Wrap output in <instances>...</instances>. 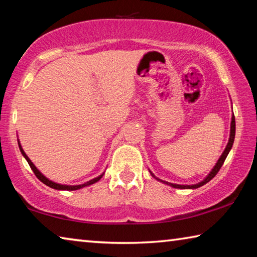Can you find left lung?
Wrapping results in <instances>:
<instances>
[{
	"instance_id": "left-lung-1",
	"label": "left lung",
	"mask_w": 257,
	"mask_h": 257,
	"mask_svg": "<svg viewBox=\"0 0 257 257\" xmlns=\"http://www.w3.org/2000/svg\"><path fill=\"white\" fill-rule=\"evenodd\" d=\"M234 136H235V120H234V115H232V118H231L230 138H229L228 145H226L224 151H223V153H222L221 157L218 158V161H217V163L215 164V166L213 167V170H212L211 172H209V174H208L207 176H206V178H205L203 181H201V182H199V183L191 184V186H183V184H175V183L166 182V181H162L161 179L156 178V176H155V175L149 171L150 174L153 175L155 179H157L158 181H161V182H164L165 184H168V186H171V187H173V188H176V189H197V188H199V187H201V186H204V184L209 182V181H211V180L214 178V176H215V175L217 174V172L220 171V168L222 167V165H223V163H224V161H225L226 156H228V154L230 153L231 148H232V145H233V141H234Z\"/></svg>"
}]
</instances>
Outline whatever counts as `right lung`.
Segmentation results:
<instances>
[{
	"label": "right lung",
	"mask_w": 257,
	"mask_h": 257,
	"mask_svg": "<svg viewBox=\"0 0 257 257\" xmlns=\"http://www.w3.org/2000/svg\"><path fill=\"white\" fill-rule=\"evenodd\" d=\"M18 145H19V149H20V153L23 154V156L26 158V161H27V163L29 164V166H31V168L33 170V172H34V174L36 175V178L39 179L41 182H43L45 186H48V187H50V188H53V189H57V190H67V191H73V190H78V189H81V188H84V187H87V186H91V184H93V183H95V182H98V181L102 178V175H103V173L101 174V175H99L98 178H94V179H92V180H90V181H87V182H85V183H83V184H78V186H66V184H59V183H56V182H53V181H51V180H49L48 178H45V176L41 173V172L37 170L36 168V166L34 165V164L32 163V161L31 159L28 158V156L26 154H25V151H24V149L22 148V145H20V142L18 141Z\"/></svg>",
	"instance_id": "add662e5"
}]
</instances>
